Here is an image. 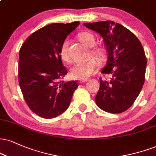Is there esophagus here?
Masks as SVG:
<instances>
[{
	"mask_svg": "<svg viewBox=\"0 0 156 156\" xmlns=\"http://www.w3.org/2000/svg\"><path fill=\"white\" fill-rule=\"evenodd\" d=\"M89 80V78H80V79H79V81L80 83H85V82L88 81Z\"/></svg>",
	"mask_w": 156,
	"mask_h": 156,
	"instance_id": "1",
	"label": "esophagus"
}]
</instances>
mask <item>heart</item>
<instances>
[{"instance_id":"1","label":"heart","mask_w":156,"mask_h":156,"mask_svg":"<svg viewBox=\"0 0 156 156\" xmlns=\"http://www.w3.org/2000/svg\"><path fill=\"white\" fill-rule=\"evenodd\" d=\"M80 42L89 47H92L95 44V37L89 32H83L78 35ZM69 42L65 41L60 48V57L65 62H68L70 57L68 54ZM92 54L99 60H105L108 56V50L102 46H97L92 48ZM98 61L95 58H91L87 61L77 62L70 69V75L73 78H83L92 75L98 67Z\"/></svg>"}]
</instances>
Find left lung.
<instances>
[{
	"label": "left lung",
	"mask_w": 156,
	"mask_h": 156,
	"mask_svg": "<svg viewBox=\"0 0 156 156\" xmlns=\"http://www.w3.org/2000/svg\"><path fill=\"white\" fill-rule=\"evenodd\" d=\"M102 36L108 50V61L101 73L97 105L105 112L121 113L129 109L140 94L144 82L147 59L142 45L129 30L112 21L83 23Z\"/></svg>",
	"instance_id": "obj_1"
}]
</instances>
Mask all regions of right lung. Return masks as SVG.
I'll use <instances>...</instances> for the list:
<instances>
[{
    "instance_id": "obj_1",
    "label": "right lung",
    "mask_w": 156,
    "mask_h": 156,
    "mask_svg": "<svg viewBox=\"0 0 156 156\" xmlns=\"http://www.w3.org/2000/svg\"><path fill=\"white\" fill-rule=\"evenodd\" d=\"M79 22L53 23L37 30L22 44L19 58V83L30 109L44 119H53L68 108L76 80H61L67 73L60 48Z\"/></svg>"
}]
</instances>
